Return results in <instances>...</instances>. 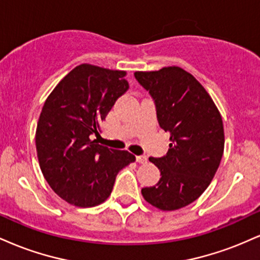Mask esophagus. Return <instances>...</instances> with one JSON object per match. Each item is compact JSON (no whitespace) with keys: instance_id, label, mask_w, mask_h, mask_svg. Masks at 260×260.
<instances>
[{"instance_id":"esophagus-1","label":"esophagus","mask_w":260,"mask_h":260,"mask_svg":"<svg viewBox=\"0 0 260 260\" xmlns=\"http://www.w3.org/2000/svg\"><path fill=\"white\" fill-rule=\"evenodd\" d=\"M136 159H137V162L139 164H145L148 161V157L145 156V155H139V156H137Z\"/></svg>"}]
</instances>
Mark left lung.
Wrapping results in <instances>:
<instances>
[{"instance_id": "1", "label": "left lung", "mask_w": 260, "mask_h": 260, "mask_svg": "<svg viewBox=\"0 0 260 260\" xmlns=\"http://www.w3.org/2000/svg\"><path fill=\"white\" fill-rule=\"evenodd\" d=\"M134 77L154 99L160 127L170 133L168 154L149 157L160 181L142 194L160 210H177L198 199L216 174L225 145L221 115L204 86L177 66Z\"/></svg>"}]
</instances>
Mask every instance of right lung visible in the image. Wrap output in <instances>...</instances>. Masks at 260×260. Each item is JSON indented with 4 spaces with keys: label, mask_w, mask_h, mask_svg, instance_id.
<instances>
[{
    "label": "right lung",
    "mask_w": 260,
    "mask_h": 260,
    "mask_svg": "<svg viewBox=\"0 0 260 260\" xmlns=\"http://www.w3.org/2000/svg\"><path fill=\"white\" fill-rule=\"evenodd\" d=\"M124 71L83 63L73 68L45 101L35 144L45 180L63 201L80 208L105 202L116 176L136 161L127 150L98 144L100 124L129 88Z\"/></svg>",
    "instance_id": "add662e5"
}]
</instances>
